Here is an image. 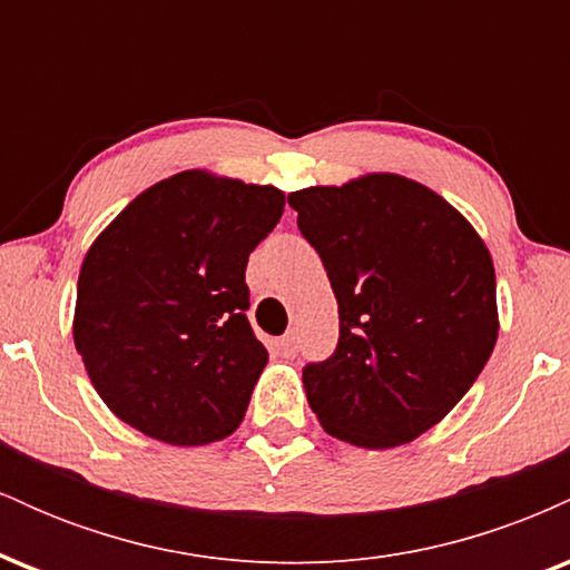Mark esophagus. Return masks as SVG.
<instances>
[{
	"label": "esophagus",
	"mask_w": 570,
	"mask_h": 570,
	"mask_svg": "<svg viewBox=\"0 0 570 570\" xmlns=\"http://www.w3.org/2000/svg\"><path fill=\"white\" fill-rule=\"evenodd\" d=\"M278 353L286 358H292L294 353H297V337H294V332H289V335H284L278 340Z\"/></svg>",
	"instance_id": "esophagus-1"
}]
</instances>
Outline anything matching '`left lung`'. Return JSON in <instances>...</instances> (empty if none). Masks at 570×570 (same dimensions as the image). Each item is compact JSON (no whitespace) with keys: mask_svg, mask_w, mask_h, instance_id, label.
<instances>
[{"mask_svg":"<svg viewBox=\"0 0 570 570\" xmlns=\"http://www.w3.org/2000/svg\"><path fill=\"white\" fill-rule=\"evenodd\" d=\"M340 311L337 351L303 383L326 434L412 442L472 389L499 337L495 271L472 222L399 174L289 195Z\"/></svg>","mask_w":570,"mask_h":570,"instance_id":"obj_1","label":"left lung"}]
</instances>
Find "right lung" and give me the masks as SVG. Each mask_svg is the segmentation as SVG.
Segmentation results:
<instances>
[{
  "label": "right lung",
  "mask_w": 570,
  "mask_h": 570,
  "mask_svg": "<svg viewBox=\"0 0 570 570\" xmlns=\"http://www.w3.org/2000/svg\"><path fill=\"white\" fill-rule=\"evenodd\" d=\"M284 193L203 168L147 187L98 233L77 278L71 335L122 423L195 448L244 421L265 345L246 318V263Z\"/></svg>",
  "instance_id": "add662e5"
}]
</instances>
